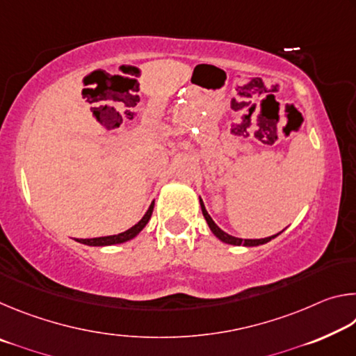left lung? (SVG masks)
I'll return each mask as SVG.
<instances>
[{
    "label": "left lung",
    "instance_id": "8db88e82",
    "mask_svg": "<svg viewBox=\"0 0 356 356\" xmlns=\"http://www.w3.org/2000/svg\"><path fill=\"white\" fill-rule=\"evenodd\" d=\"M200 204H201L202 215H204V218H206V221H207L210 231H212L213 236L218 238V240H221L222 243L236 245V246H259V245H264V243L270 242V240L275 238V237H278L280 234L282 232L281 231L278 234H275V236H270V237H265V238H245V240L243 238H238V237H234V236H229L227 232H225V231H222V229H220L218 226H216V222L212 220V216L209 215L207 209H206V206H204V202H202L201 197H200Z\"/></svg>",
    "mask_w": 356,
    "mask_h": 356
}]
</instances>
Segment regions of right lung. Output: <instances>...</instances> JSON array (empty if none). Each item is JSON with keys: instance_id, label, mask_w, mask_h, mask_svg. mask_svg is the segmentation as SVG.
I'll return each instance as SVG.
<instances>
[{"instance_id": "right-lung-1", "label": "right lung", "mask_w": 356, "mask_h": 356, "mask_svg": "<svg viewBox=\"0 0 356 356\" xmlns=\"http://www.w3.org/2000/svg\"><path fill=\"white\" fill-rule=\"evenodd\" d=\"M154 204H155V201H152V204H150L147 212L144 213L143 218L138 221L135 226L127 229L125 232L116 234V236H106V237H97V238H78L76 242L88 245V246H111V245H120V243L129 242V240L135 238L138 234H140L143 229L146 227V225L149 222L150 216H152V212H154Z\"/></svg>"}]
</instances>
